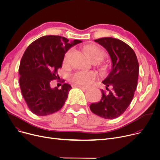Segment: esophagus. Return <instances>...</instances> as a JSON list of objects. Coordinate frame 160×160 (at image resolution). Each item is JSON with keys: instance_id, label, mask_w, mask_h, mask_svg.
Wrapping results in <instances>:
<instances>
[{"instance_id": "1", "label": "esophagus", "mask_w": 160, "mask_h": 160, "mask_svg": "<svg viewBox=\"0 0 160 160\" xmlns=\"http://www.w3.org/2000/svg\"><path fill=\"white\" fill-rule=\"evenodd\" d=\"M76 87L79 88H80V89H88V87H86V86H76Z\"/></svg>"}]
</instances>
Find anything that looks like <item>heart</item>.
Listing matches in <instances>:
<instances>
[{"instance_id":"b5f03b06","label":"heart","mask_w":160,"mask_h":160,"mask_svg":"<svg viewBox=\"0 0 160 160\" xmlns=\"http://www.w3.org/2000/svg\"><path fill=\"white\" fill-rule=\"evenodd\" d=\"M84 50L91 60H102L104 57V52L98 47L88 45L84 47ZM71 49L67 50L63 58V61L67 63L69 61ZM97 74L92 71H78L70 77V81L75 86H88L91 84L96 78Z\"/></svg>"}]
</instances>
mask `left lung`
I'll list each match as a JSON object with an SVG mask.
<instances>
[{
	"label": "left lung",
	"mask_w": 160,
	"mask_h": 160,
	"mask_svg": "<svg viewBox=\"0 0 160 160\" xmlns=\"http://www.w3.org/2000/svg\"><path fill=\"white\" fill-rule=\"evenodd\" d=\"M95 41L107 50L112 59V69L102 82L108 92L101 90L102 99L91 104L90 110L102 118L113 119L126 111L133 98L138 86L139 63L134 50L120 39L102 38Z\"/></svg>",
	"instance_id": "obj_1"
}]
</instances>
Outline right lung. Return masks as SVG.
<instances>
[{"label": "right lung", "instance_id": "add662e5", "mask_svg": "<svg viewBox=\"0 0 160 160\" xmlns=\"http://www.w3.org/2000/svg\"><path fill=\"white\" fill-rule=\"evenodd\" d=\"M82 41L60 36L39 38L27 47L19 68V85L22 95L29 110L36 115L54 113L64 105L72 88L64 83L62 88H52V80L60 78L58 69L62 68L65 53ZM63 82V80H58Z\"/></svg>", "mask_w": 160, "mask_h": 160}]
</instances>
